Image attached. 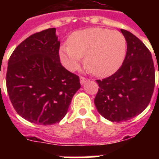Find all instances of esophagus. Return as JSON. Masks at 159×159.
<instances>
[{
	"label": "esophagus",
	"mask_w": 159,
	"mask_h": 159,
	"mask_svg": "<svg viewBox=\"0 0 159 159\" xmlns=\"http://www.w3.org/2000/svg\"><path fill=\"white\" fill-rule=\"evenodd\" d=\"M87 78H85L84 77H80V83H81V84H84L85 82H87Z\"/></svg>",
	"instance_id": "34e87169"
}]
</instances>
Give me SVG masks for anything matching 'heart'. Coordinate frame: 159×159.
Returning <instances> with one entry per match:
<instances>
[{
	"label": "heart",
	"instance_id": "heart-1",
	"mask_svg": "<svg viewBox=\"0 0 159 159\" xmlns=\"http://www.w3.org/2000/svg\"><path fill=\"white\" fill-rule=\"evenodd\" d=\"M67 45L60 48V59L70 71L80 67L85 56V64L97 77H107L121 67L127 51L125 36L119 31L89 28L75 32Z\"/></svg>",
	"mask_w": 159,
	"mask_h": 159
}]
</instances>
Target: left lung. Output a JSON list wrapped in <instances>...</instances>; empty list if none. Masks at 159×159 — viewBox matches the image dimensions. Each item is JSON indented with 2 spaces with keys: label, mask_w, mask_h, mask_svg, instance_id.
Here are the masks:
<instances>
[{
  "label": "left lung",
  "mask_w": 159,
  "mask_h": 159,
  "mask_svg": "<svg viewBox=\"0 0 159 159\" xmlns=\"http://www.w3.org/2000/svg\"><path fill=\"white\" fill-rule=\"evenodd\" d=\"M120 31L127 42L123 64L113 75L97 80L100 88L94 100L97 111L104 118L118 123L145 110L155 85L150 51L133 34L123 29Z\"/></svg>",
  "instance_id": "1"
}]
</instances>
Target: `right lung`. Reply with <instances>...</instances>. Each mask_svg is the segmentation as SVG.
<instances>
[{"mask_svg": "<svg viewBox=\"0 0 159 159\" xmlns=\"http://www.w3.org/2000/svg\"><path fill=\"white\" fill-rule=\"evenodd\" d=\"M59 47L56 29H47L25 39L9 58V97L16 112L31 123H58L81 87L79 77L61 64Z\"/></svg>", "mask_w": 159, "mask_h": 159, "instance_id": "right-lung-1", "label": "right lung"}]
</instances>
